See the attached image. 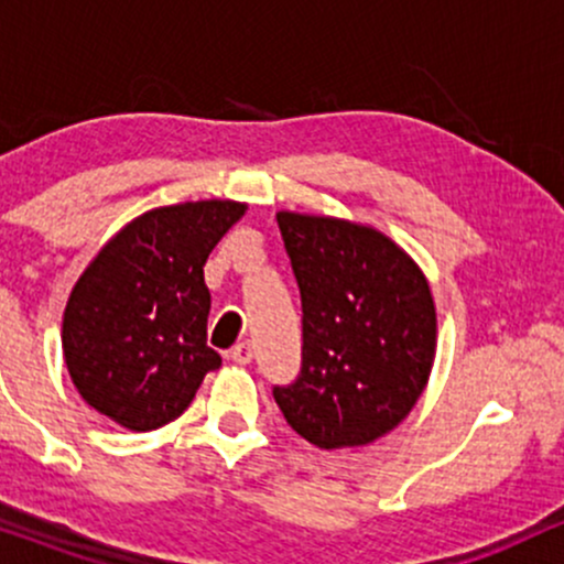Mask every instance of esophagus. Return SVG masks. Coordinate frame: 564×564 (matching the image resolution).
Returning <instances> with one entry per match:
<instances>
[{"instance_id":"34e87169","label":"esophagus","mask_w":564,"mask_h":564,"mask_svg":"<svg viewBox=\"0 0 564 564\" xmlns=\"http://www.w3.org/2000/svg\"><path fill=\"white\" fill-rule=\"evenodd\" d=\"M231 359L237 365H250L252 362V346L245 340V344H237L231 349Z\"/></svg>"}]
</instances>
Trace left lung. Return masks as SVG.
<instances>
[{"label":"left lung","instance_id":"1","mask_svg":"<svg viewBox=\"0 0 564 564\" xmlns=\"http://www.w3.org/2000/svg\"><path fill=\"white\" fill-rule=\"evenodd\" d=\"M303 308L301 376L274 386L282 415L322 451L370 445L429 383L436 308L419 263L372 226L276 213Z\"/></svg>","mask_w":564,"mask_h":564}]
</instances>
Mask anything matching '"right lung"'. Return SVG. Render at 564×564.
Returning a JSON list of instances; mask_svg holds the SVG:
<instances>
[{
  "instance_id": "obj_1",
  "label": "right lung",
  "mask_w": 564,
  "mask_h": 564,
  "mask_svg": "<svg viewBox=\"0 0 564 564\" xmlns=\"http://www.w3.org/2000/svg\"><path fill=\"white\" fill-rule=\"evenodd\" d=\"M248 205L181 202L138 215L82 271L63 312L79 397L130 432L175 421L220 354L207 346L205 263Z\"/></svg>"
}]
</instances>
